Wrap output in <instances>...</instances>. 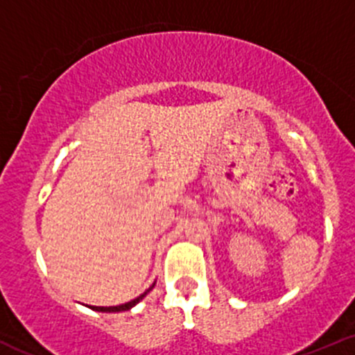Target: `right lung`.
<instances>
[{"mask_svg": "<svg viewBox=\"0 0 355 355\" xmlns=\"http://www.w3.org/2000/svg\"><path fill=\"white\" fill-rule=\"evenodd\" d=\"M154 284H156V283H153V286H150L149 290H146V291H144V293L140 295V297H137L135 300H132V302H126V304L116 305V307H95V305H88V307H90L92 311H95V312H125V311H130V309H132V307H135V305L139 304V302H142L144 298H146V295L149 293L150 290H153V288H154Z\"/></svg>", "mask_w": 355, "mask_h": 355, "instance_id": "right-lung-1", "label": "right lung"}]
</instances>
